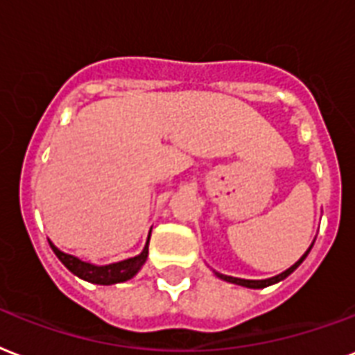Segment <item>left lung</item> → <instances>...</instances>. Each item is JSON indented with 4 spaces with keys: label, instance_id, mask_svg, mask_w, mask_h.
I'll return each instance as SVG.
<instances>
[{
    "label": "left lung",
    "instance_id": "8db88e82",
    "mask_svg": "<svg viewBox=\"0 0 355 355\" xmlns=\"http://www.w3.org/2000/svg\"><path fill=\"white\" fill-rule=\"evenodd\" d=\"M313 243H315V242H313ZM313 243H311V245H309V250L305 251L304 255L300 257V261L294 262V264H292L291 268H286L285 272H281V274L274 275V277H268V279H240V277H232V275L220 274V272H214V274L218 275V277H220V279L227 281V283H234V285L245 286V288H264V286L275 285V283H279V281L286 279V277H288V275H291L292 272H294V270H296V268L300 266V264H302V262L305 261V257L309 255V251H311V248H313Z\"/></svg>",
    "mask_w": 355,
    "mask_h": 355
}]
</instances>
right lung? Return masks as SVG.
I'll return each instance as SVG.
<instances>
[{"instance_id": "right-lung-1", "label": "right lung", "mask_w": 355, "mask_h": 355, "mask_svg": "<svg viewBox=\"0 0 355 355\" xmlns=\"http://www.w3.org/2000/svg\"><path fill=\"white\" fill-rule=\"evenodd\" d=\"M148 240H150V232H148L147 243H145V248H143L139 255L130 257V259H124V261L112 262V264H102V266L93 264V262L81 261L74 255H69V253L55 248L53 242H50V240L48 242H50V248L58 255L59 261L63 262L64 266L69 268L72 274L78 275L80 279L94 283V285H115V283H124V281L132 279L141 270L148 257Z\"/></svg>"}]
</instances>
